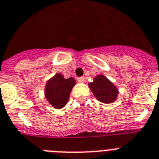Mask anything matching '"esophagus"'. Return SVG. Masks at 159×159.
<instances>
[{"instance_id": "obj_1", "label": "esophagus", "mask_w": 159, "mask_h": 159, "mask_svg": "<svg viewBox=\"0 0 159 159\" xmlns=\"http://www.w3.org/2000/svg\"><path fill=\"white\" fill-rule=\"evenodd\" d=\"M77 80H78L79 83H84L85 81V78L84 77H79L77 79Z\"/></svg>"}]
</instances>
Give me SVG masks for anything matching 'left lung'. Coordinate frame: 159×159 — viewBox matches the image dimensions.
I'll return each instance as SVG.
<instances>
[{
    "instance_id": "8db88e82",
    "label": "left lung",
    "mask_w": 159,
    "mask_h": 159,
    "mask_svg": "<svg viewBox=\"0 0 159 159\" xmlns=\"http://www.w3.org/2000/svg\"><path fill=\"white\" fill-rule=\"evenodd\" d=\"M89 87L99 102L109 104L115 102L117 99L119 90L103 75H97L93 82L89 83Z\"/></svg>"
}]
</instances>
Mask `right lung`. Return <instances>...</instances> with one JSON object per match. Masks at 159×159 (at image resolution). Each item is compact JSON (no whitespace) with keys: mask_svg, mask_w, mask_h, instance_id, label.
I'll list each match as a JSON object with an SVG mask.
<instances>
[{"mask_svg":"<svg viewBox=\"0 0 159 159\" xmlns=\"http://www.w3.org/2000/svg\"><path fill=\"white\" fill-rule=\"evenodd\" d=\"M76 84L72 77L65 79L60 73L53 75L47 81L44 88V96L55 109H61L68 102L72 89Z\"/></svg>","mask_w":159,"mask_h":159,"instance_id":"obj_1","label":"right lung"}]
</instances>
